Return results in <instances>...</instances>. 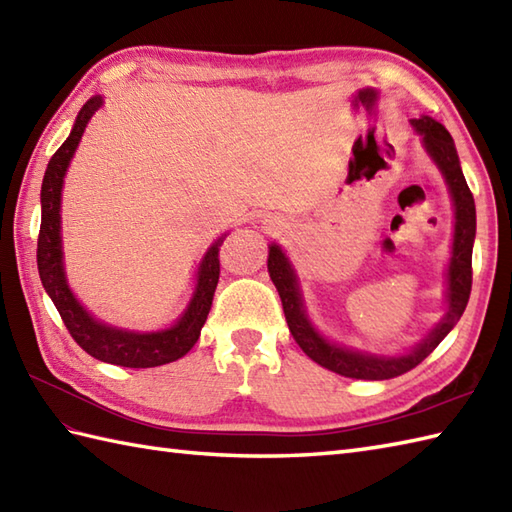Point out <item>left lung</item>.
<instances>
[{"label": "left lung", "instance_id": "8db88e82", "mask_svg": "<svg viewBox=\"0 0 512 512\" xmlns=\"http://www.w3.org/2000/svg\"><path fill=\"white\" fill-rule=\"evenodd\" d=\"M411 125L422 136L424 147H427L429 156L436 160V165L447 178V184L453 195L455 204V235H453V257L449 264V310L444 319L436 325L427 339L405 356H372L363 352H352L345 347H336L328 343L323 336L317 334L308 321L306 312H303L301 292L297 286L295 270L290 268L286 255L281 253L279 246H270L268 253V273L270 279L281 297V306L288 321L290 334L295 336L299 347L306 352L314 363L330 369V372L341 374L345 378H358V380H387L396 378L400 374L409 372L416 365H420L427 358L440 341L447 336L453 325L460 321L462 312L466 310V303L471 297V284H473V239H475V202L469 184L464 180V173L460 169V158L455 151V143L451 134L444 129L438 121L429 116L413 118Z\"/></svg>", "mask_w": 512, "mask_h": 512}]
</instances>
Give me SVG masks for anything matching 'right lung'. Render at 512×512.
<instances>
[{"mask_svg": "<svg viewBox=\"0 0 512 512\" xmlns=\"http://www.w3.org/2000/svg\"><path fill=\"white\" fill-rule=\"evenodd\" d=\"M103 103L101 96H94L81 107L76 116L68 140L54 151L48 162L46 176L41 184V228L37 239V268L41 284L46 288L52 303L57 306L65 328L72 339L83 347L90 356L99 358L103 363L121 365V367H158L171 361H178L187 354L195 341L200 339V330L209 317L213 292L220 279V246L224 237L209 248L198 270V286L195 295L184 310L182 319L169 330L138 334L125 332L94 321L88 312L74 299L63 273V253H61V187L65 169L70 165L74 149L79 145L83 129L88 125L92 114Z\"/></svg>", "mask_w": 512, "mask_h": 512, "instance_id": "right-lung-1", "label": "right lung"}]
</instances>
